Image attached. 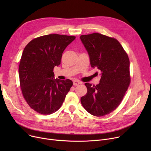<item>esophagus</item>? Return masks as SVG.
Wrapping results in <instances>:
<instances>
[{
    "mask_svg": "<svg viewBox=\"0 0 151 151\" xmlns=\"http://www.w3.org/2000/svg\"><path fill=\"white\" fill-rule=\"evenodd\" d=\"M80 84H81V82H80V81H76V80L73 81V85L74 86H78V85H79Z\"/></svg>",
    "mask_w": 151,
    "mask_h": 151,
    "instance_id": "34e87169",
    "label": "esophagus"
}]
</instances>
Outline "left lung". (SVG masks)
Instances as JSON below:
<instances>
[{"label": "left lung", "mask_w": 151, "mask_h": 151, "mask_svg": "<svg viewBox=\"0 0 151 151\" xmlns=\"http://www.w3.org/2000/svg\"><path fill=\"white\" fill-rule=\"evenodd\" d=\"M91 65L101 71L100 83H85L88 92L81 98L84 109L96 116L111 113L121 103L130 83V60L116 39L99 33L80 36Z\"/></svg>", "instance_id": "left-lung-1"}]
</instances>
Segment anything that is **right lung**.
Wrapping results in <instances>:
<instances>
[{
    "instance_id": "1",
    "label": "right lung",
    "mask_w": 151,
    "mask_h": 151,
    "mask_svg": "<svg viewBox=\"0 0 151 151\" xmlns=\"http://www.w3.org/2000/svg\"><path fill=\"white\" fill-rule=\"evenodd\" d=\"M75 38L43 35L32 40L24 49L19 66L20 87L27 104L40 114L57 111L73 86L70 80L55 79L53 69L60 64L63 51Z\"/></svg>"
}]
</instances>
